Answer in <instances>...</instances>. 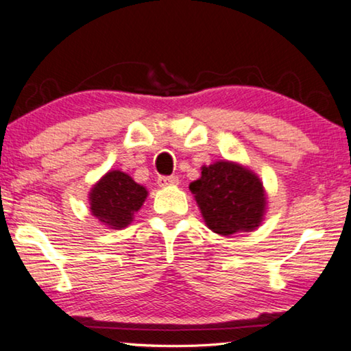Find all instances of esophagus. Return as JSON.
Masks as SVG:
<instances>
[{
	"instance_id": "esophagus-1",
	"label": "esophagus",
	"mask_w": 351,
	"mask_h": 351,
	"mask_svg": "<svg viewBox=\"0 0 351 351\" xmlns=\"http://www.w3.org/2000/svg\"><path fill=\"white\" fill-rule=\"evenodd\" d=\"M157 183H158V185H160L161 188H166V186H176L177 183H179V179H177L176 176H169V177L161 176V177H158Z\"/></svg>"
}]
</instances>
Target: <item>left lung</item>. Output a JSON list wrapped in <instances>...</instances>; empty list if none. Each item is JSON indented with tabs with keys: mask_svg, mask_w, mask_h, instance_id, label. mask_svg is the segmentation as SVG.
<instances>
[{
	"mask_svg": "<svg viewBox=\"0 0 351 351\" xmlns=\"http://www.w3.org/2000/svg\"><path fill=\"white\" fill-rule=\"evenodd\" d=\"M207 228L215 234L232 235L258 228L265 215L267 194L251 169L221 160L202 166L201 177L190 183Z\"/></svg>",
	"mask_w": 351,
	"mask_h": 351,
	"instance_id": "1",
	"label": "left lung"
}]
</instances>
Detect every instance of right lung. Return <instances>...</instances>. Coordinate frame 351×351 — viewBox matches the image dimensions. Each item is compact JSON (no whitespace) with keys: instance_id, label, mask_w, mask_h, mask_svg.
<instances>
[{"instance_id":"right-lung-1","label":"right lung","mask_w":351,"mask_h":351,"mask_svg":"<svg viewBox=\"0 0 351 351\" xmlns=\"http://www.w3.org/2000/svg\"><path fill=\"white\" fill-rule=\"evenodd\" d=\"M147 197V190L122 171H110L89 193L90 213L110 229L127 228Z\"/></svg>"}]
</instances>
